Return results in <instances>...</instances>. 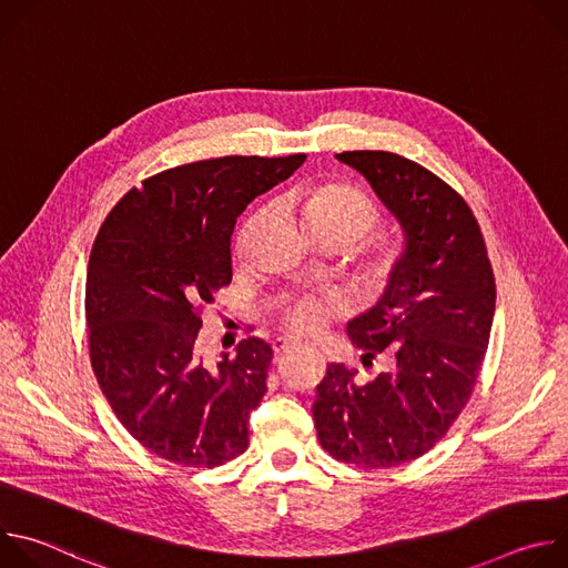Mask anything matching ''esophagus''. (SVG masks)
<instances>
[{
	"mask_svg": "<svg viewBox=\"0 0 568 568\" xmlns=\"http://www.w3.org/2000/svg\"><path fill=\"white\" fill-rule=\"evenodd\" d=\"M296 346H301V342L290 339V337H278V339L274 342V353H276V355H281V353H287V351L296 348Z\"/></svg>",
	"mask_w": 568,
	"mask_h": 568,
	"instance_id": "1",
	"label": "esophagus"
}]
</instances>
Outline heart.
Instances as JSON below:
<instances>
[{"mask_svg":"<svg viewBox=\"0 0 568 568\" xmlns=\"http://www.w3.org/2000/svg\"><path fill=\"white\" fill-rule=\"evenodd\" d=\"M296 202L307 229L316 237H339L348 245H355L379 222V211L373 200L344 182L307 186L296 193ZM397 258V250L384 247L375 256V272L379 276H388ZM339 310L342 303L335 298L301 296L285 307L283 318L296 333H316Z\"/></svg>","mask_w":568,"mask_h":568,"instance_id":"b5f03b06","label":"heart"}]
</instances>
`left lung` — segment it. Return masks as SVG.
<instances>
[{"label": "left lung", "instance_id": "left-lung-1", "mask_svg": "<svg viewBox=\"0 0 568 568\" xmlns=\"http://www.w3.org/2000/svg\"><path fill=\"white\" fill-rule=\"evenodd\" d=\"M397 220L404 250L379 301L348 321L364 366L357 382L331 364L312 404L321 447L357 467H395L427 454L467 404L495 316V276L465 200L412 159L384 150L337 154Z\"/></svg>", "mask_w": 568, "mask_h": 568}]
</instances>
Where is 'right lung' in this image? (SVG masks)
Instances as JSON below:
<instances>
[{
	"instance_id": "obj_1",
	"label": "right lung",
	"mask_w": 568,
	"mask_h": 568,
	"mask_svg": "<svg viewBox=\"0 0 568 568\" xmlns=\"http://www.w3.org/2000/svg\"><path fill=\"white\" fill-rule=\"evenodd\" d=\"M305 161L220 156L132 189L105 217L90 256V357L112 412L152 454L217 467L250 447L272 346L250 337L206 364L202 307L231 283V235L252 200Z\"/></svg>"
}]
</instances>
